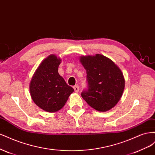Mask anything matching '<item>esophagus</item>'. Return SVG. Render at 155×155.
Masks as SVG:
<instances>
[{"label":"esophagus","instance_id":"34e87169","mask_svg":"<svg viewBox=\"0 0 155 155\" xmlns=\"http://www.w3.org/2000/svg\"><path fill=\"white\" fill-rule=\"evenodd\" d=\"M74 91H75V92H78L79 91V87L78 85L74 86Z\"/></svg>","mask_w":155,"mask_h":155}]
</instances>
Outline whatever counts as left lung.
<instances>
[{"label":"left lung","instance_id":"1","mask_svg":"<svg viewBox=\"0 0 155 155\" xmlns=\"http://www.w3.org/2000/svg\"><path fill=\"white\" fill-rule=\"evenodd\" d=\"M80 62L87 71L88 88L81 96L93 109L105 112L113 108L122 96L125 79L121 70L105 56H82Z\"/></svg>","mask_w":155,"mask_h":155}]
</instances>
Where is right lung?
<instances>
[{
    "instance_id": "obj_1",
    "label": "right lung",
    "mask_w": 155,
    "mask_h": 155,
    "mask_svg": "<svg viewBox=\"0 0 155 155\" xmlns=\"http://www.w3.org/2000/svg\"><path fill=\"white\" fill-rule=\"evenodd\" d=\"M61 59L50 55L37 68L30 83V92L35 104L45 111L54 112L64 107L74 91L58 73Z\"/></svg>"
}]
</instances>
